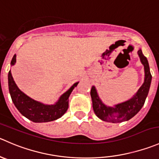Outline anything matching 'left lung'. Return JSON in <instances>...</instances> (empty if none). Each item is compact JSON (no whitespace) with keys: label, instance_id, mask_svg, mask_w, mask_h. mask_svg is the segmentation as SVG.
Listing matches in <instances>:
<instances>
[{"label":"left lung","instance_id":"8db88e82","mask_svg":"<svg viewBox=\"0 0 159 159\" xmlns=\"http://www.w3.org/2000/svg\"><path fill=\"white\" fill-rule=\"evenodd\" d=\"M138 54L141 64L144 65V81L138 92L130 99L114 105L113 106H106L100 99L95 86L93 85L92 87L90 94L92 97V107L95 115L102 120L114 124L127 121L134 116L144 106L150 89L152 77L150 72L148 61L144 56L141 49L138 50Z\"/></svg>","mask_w":159,"mask_h":159}]
</instances>
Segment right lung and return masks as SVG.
<instances>
[{
	"mask_svg": "<svg viewBox=\"0 0 159 159\" xmlns=\"http://www.w3.org/2000/svg\"><path fill=\"white\" fill-rule=\"evenodd\" d=\"M16 63V54L14 55L11 67ZM8 89L12 102L18 110L27 119L35 123H45L61 118L68 109L69 96L79 82H75L67 92L60 96L54 104L47 105L36 101L21 92L15 84L11 70L8 72Z\"/></svg>",
	"mask_w": 159,
	"mask_h": 159,
	"instance_id": "right-lung-1",
	"label": "right lung"
}]
</instances>
